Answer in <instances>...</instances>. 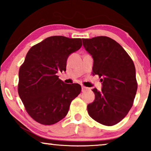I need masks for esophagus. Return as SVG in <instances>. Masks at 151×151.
<instances>
[{
  "label": "esophagus",
  "mask_w": 151,
  "mask_h": 151,
  "mask_svg": "<svg viewBox=\"0 0 151 151\" xmlns=\"http://www.w3.org/2000/svg\"><path fill=\"white\" fill-rule=\"evenodd\" d=\"M87 90H88V88L87 87H86V86H81V91H82L83 92H84V91H87Z\"/></svg>",
  "instance_id": "obj_1"
}]
</instances>
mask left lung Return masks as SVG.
Here are the masks:
<instances>
[{
	"label": "left lung",
	"mask_w": 151,
	"mask_h": 151,
	"mask_svg": "<svg viewBox=\"0 0 151 151\" xmlns=\"http://www.w3.org/2000/svg\"><path fill=\"white\" fill-rule=\"evenodd\" d=\"M83 46L93 60V74L102 82L101 91L92 89L95 99L87 105L89 115L105 126H114L127 115L138 88L136 68L125 50L111 38L83 39Z\"/></svg>",
	"instance_id": "1"
}]
</instances>
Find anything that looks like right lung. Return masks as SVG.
<instances>
[{"mask_svg": "<svg viewBox=\"0 0 151 151\" xmlns=\"http://www.w3.org/2000/svg\"><path fill=\"white\" fill-rule=\"evenodd\" d=\"M81 45L80 38L52 36L26 55L19 70L18 91L25 110L37 122L52 125L62 120L80 93L79 84H65L57 73L66 71L68 57Z\"/></svg>", "mask_w": 151, "mask_h": 151, "instance_id": "right-lung-1", "label": "right lung"}]
</instances>
